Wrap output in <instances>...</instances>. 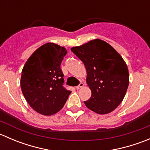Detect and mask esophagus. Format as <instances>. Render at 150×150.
Returning a JSON list of instances; mask_svg holds the SVG:
<instances>
[{
    "label": "esophagus",
    "mask_w": 150,
    "mask_h": 150,
    "mask_svg": "<svg viewBox=\"0 0 150 150\" xmlns=\"http://www.w3.org/2000/svg\"><path fill=\"white\" fill-rule=\"evenodd\" d=\"M83 86H84V83H80V84L78 85V86L76 87L77 90H79V89L82 88L83 87Z\"/></svg>",
    "instance_id": "esophagus-1"
}]
</instances>
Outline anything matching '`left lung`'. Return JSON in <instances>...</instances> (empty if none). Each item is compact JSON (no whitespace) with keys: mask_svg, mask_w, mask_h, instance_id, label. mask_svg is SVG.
Segmentation results:
<instances>
[{"mask_svg":"<svg viewBox=\"0 0 150 150\" xmlns=\"http://www.w3.org/2000/svg\"><path fill=\"white\" fill-rule=\"evenodd\" d=\"M71 51L83 62L86 83L91 96L84 102L89 110L108 114L123 100L129 84L128 67L121 56L109 43L100 39L90 40Z\"/></svg>","mask_w":150,"mask_h":150,"instance_id":"8db88e82","label":"left lung"}]
</instances>
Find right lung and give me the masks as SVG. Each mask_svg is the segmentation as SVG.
<instances>
[{
  "label": "right lung",
  "instance_id": "obj_1",
  "mask_svg": "<svg viewBox=\"0 0 150 150\" xmlns=\"http://www.w3.org/2000/svg\"><path fill=\"white\" fill-rule=\"evenodd\" d=\"M67 53L64 47L47 43L30 56L22 69V93L30 107L43 115L58 112L71 93L63 86L64 75L60 68Z\"/></svg>",
  "mask_w": 150,
  "mask_h": 150
}]
</instances>
